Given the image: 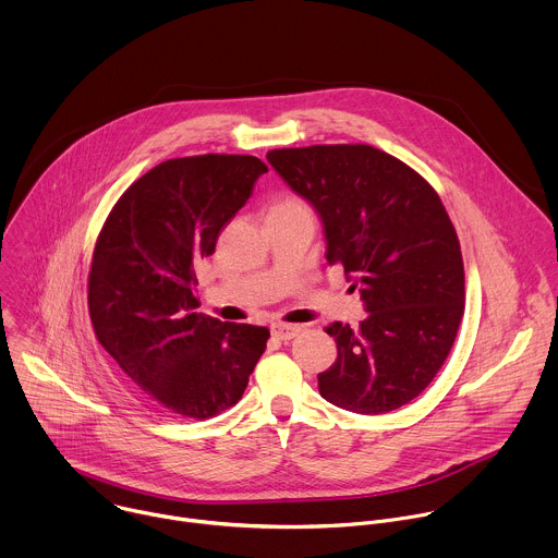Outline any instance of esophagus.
I'll use <instances>...</instances> for the list:
<instances>
[{
	"label": "esophagus",
	"mask_w": 558,
	"mask_h": 558,
	"mask_svg": "<svg viewBox=\"0 0 558 558\" xmlns=\"http://www.w3.org/2000/svg\"><path fill=\"white\" fill-rule=\"evenodd\" d=\"M300 326H293V324H274L271 326V335L276 337V339H280V341H291L293 337H298L300 335Z\"/></svg>",
	"instance_id": "obj_1"
}]
</instances>
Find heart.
I'll use <instances>...</instances> for the list:
<instances>
[{"mask_svg":"<svg viewBox=\"0 0 558 558\" xmlns=\"http://www.w3.org/2000/svg\"><path fill=\"white\" fill-rule=\"evenodd\" d=\"M295 204H302V202H298V199H284V202L276 204V206H295Z\"/></svg>","mask_w":558,"mask_h":558,"instance_id":"obj_1","label":"heart"}]
</instances>
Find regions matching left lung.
Wrapping results in <instances>:
<instances>
[{
  "label": "left lung",
  "mask_w": 558,
  "mask_h": 558,
  "mask_svg": "<svg viewBox=\"0 0 558 558\" xmlns=\"http://www.w3.org/2000/svg\"><path fill=\"white\" fill-rule=\"evenodd\" d=\"M319 215L326 258L359 287L365 319L335 322L337 361L317 376L330 404L380 415L417 398L448 359L465 311L457 230L437 191L372 145H311L267 154Z\"/></svg>",
  "instance_id": "1"
}]
</instances>
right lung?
I'll return each instance as SVG.
<instances>
[{
	"label": "right lung",
	"mask_w": 558,
	"mask_h": 558,
	"mask_svg": "<svg viewBox=\"0 0 558 558\" xmlns=\"http://www.w3.org/2000/svg\"><path fill=\"white\" fill-rule=\"evenodd\" d=\"M267 165L256 156L173 158L110 210L88 274L101 348L154 409L195 420L236 404L269 330L195 313V265L245 206Z\"/></svg>",
	"instance_id": "1"
}]
</instances>
